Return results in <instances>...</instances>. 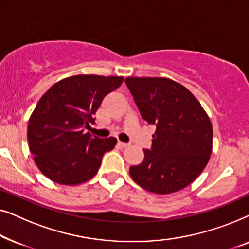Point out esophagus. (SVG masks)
Returning <instances> with one entry per match:
<instances>
[{
  "mask_svg": "<svg viewBox=\"0 0 249 249\" xmlns=\"http://www.w3.org/2000/svg\"><path fill=\"white\" fill-rule=\"evenodd\" d=\"M118 145L122 148H125V147H128V146L130 144H128V142H118Z\"/></svg>",
  "mask_w": 249,
  "mask_h": 249,
  "instance_id": "1",
  "label": "esophagus"
}]
</instances>
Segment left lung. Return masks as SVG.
<instances>
[{
  "instance_id": "obj_1",
  "label": "left lung",
  "mask_w": 249,
  "mask_h": 249,
  "mask_svg": "<svg viewBox=\"0 0 249 249\" xmlns=\"http://www.w3.org/2000/svg\"><path fill=\"white\" fill-rule=\"evenodd\" d=\"M130 90L142 118L156 127L144 161L129 169L142 188L171 194L200 175L212 153L213 128L197 98L168 78L129 77Z\"/></svg>"
}]
</instances>
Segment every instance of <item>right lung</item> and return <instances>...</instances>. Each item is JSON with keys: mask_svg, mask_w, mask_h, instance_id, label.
<instances>
[{"mask_svg": "<svg viewBox=\"0 0 249 249\" xmlns=\"http://www.w3.org/2000/svg\"><path fill=\"white\" fill-rule=\"evenodd\" d=\"M124 77L78 74L54 84L30 115L29 148L40 172L61 185H79L93 178L105 153L117 139L98 138L85 129L103 98L120 86Z\"/></svg>", "mask_w": 249, "mask_h": 249, "instance_id": "right-lung-1", "label": "right lung"}]
</instances>
